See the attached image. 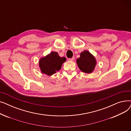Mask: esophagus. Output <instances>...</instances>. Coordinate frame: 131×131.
I'll list each match as a JSON object with an SVG mask.
<instances>
[{
	"label": "esophagus",
	"instance_id": "1",
	"mask_svg": "<svg viewBox=\"0 0 131 131\" xmlns=\"http://www.w3.org/2000/svg\"><path fill=\"white\" fill-rule=\"evenodd\" d=\"M74 59H75L74 57H72V58H68V60H70V61H74Z\"/></svg>",
	"mask_w": 131,
	"mask_h": 131
}]
</instances>
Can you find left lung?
<instances>
[{
  "label": "left lung",
  "instance_id": "8db88e82",
  "mask_svg": "<svg viewBox=\"0 0 131 131\" xmlns=\"http://www.w3.org/2000/svg\"><path fill=\"white\" fill-rule=\"evenodd\" d=\"M77 63L82 72L90 73L94 69L96 60L90 52L85 50L81 53L80 57L77 59Z\"/></svg>",
  "mask_w": 131,
  "mask_h": 131
}]
</instances>
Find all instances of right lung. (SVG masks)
<instances>
[{
	"instance_id": "right-lung-1",
	"label": "right lung",
	"mask_w": 131,
	"mask_h": 131,
	"mask_svg": "<svg viewBox=\"0 0 131 131\" xmlns=\"http://www.w3.org/2000/svg\"><path fill=\"white\" fill-rule=\"evenodd\" d=\"M65 57H60L56 52H51L45 57L40 59L39 66L42 73L52 75L61 69V65L66 61Z\"/></svg>"
}]
</instances>
